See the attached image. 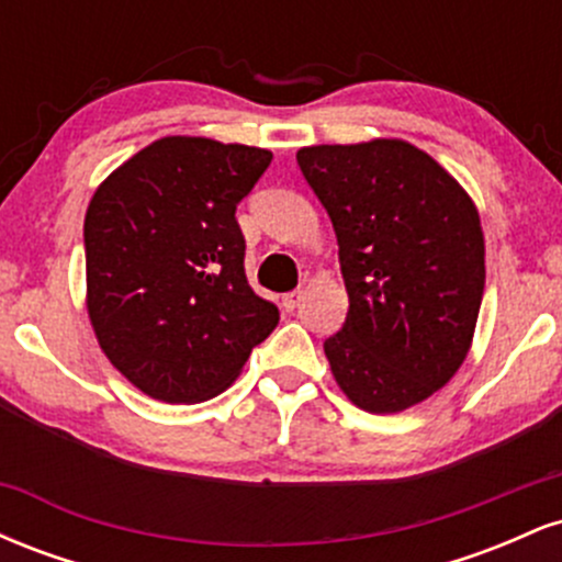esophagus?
<instances>
[{
	"mask_svg": "<svg viewBox=\"0 0 562 562\" xmlns=\"http://www.w3.org/2000/svg\"><path fill=\"white\" fill-rule=\"evenodd\" d=\"M301 290H293V293H285L282 295V308H285V312H295V308H299V303H301Z\"/></svg>",
	"mask_w": 562,
	"mask_h": 562,
	"instance_id": "34e87169",
	"label": "esophagus"
}]
</instances>
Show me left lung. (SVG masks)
<instances>
[{
	"label": "left lung",
	"mask_w": 562,
	"mask_h": 562,
	"mask_svg": "<svg viewBox=\"0 0 562 562\" xmlns=\"http://www.w3.org/2000/svg\"><path fill=\"white\" fill-rule=\"evenodd\" d=\"M295 160L338 237L348 314L325 340L335 380L375 415L420 404L465 362L481 312L473 200L402 139L303 147Z\"/></svg>",
	"instance_id": "8db88e82"
}]
</instances>
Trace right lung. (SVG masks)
<instances>
[{
  "mask_svg": "<svg viewBox=\"0 0 562 562\" xmlns=\"http://www.w3.org/2000/svg\"><path fill=\"white\" fill-rule=\"evenodd\" d=\"M269 164L261 147L164 137L94 192L83 218L89 319L147 396H216L280 322L248 285L235 218Z\"/></svg>",
  "mask_w": 562,
  "mask_h": 562,
  "instance_id": "add662e5",
  "label": "right lung"
}]
</instances>
